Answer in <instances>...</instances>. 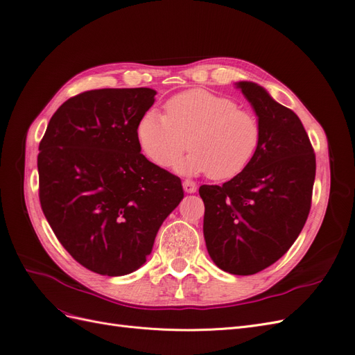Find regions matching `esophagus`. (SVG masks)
<instances>
[{"label": "esophagus", "mask_w": 355, "mask_h": 355, "mask_svg": "<svg viewBox=\"0 0 355 355\" xmlns=\"http://www.w3.org/2000/svg\"><path fill=\"white\" fill-rule=\"evenodd\" d=\"M184 191L187 192V194H194V192L197 191V184L196 182H192V180H184Z\"/></svg>", "instance_id": "esophagus-1"}]
</instances>
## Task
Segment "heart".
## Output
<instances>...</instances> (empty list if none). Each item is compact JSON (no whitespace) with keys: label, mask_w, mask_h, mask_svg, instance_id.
Masks as SVG:
<instances>
[{"label":"heart","mask_w":355,"mask_h":355,"mask_svg":"<svg viewBox=\"0 0 355 355\" xmlns=\"http://www.w3.org/2000/svg\"><path fill=\"white\" fill-rule=\"evenodd\" d=\"M136 136L146 157L159 167L175 164L188 146L192 153L176 164L179 173L207 171L213 180H228L252 163L262 127L253 112L239 108L228 96L194 89L167 101L166 115L155 108L145 111Z\"/></svg>","instance_id":"b5f03b06"}]
</instances>
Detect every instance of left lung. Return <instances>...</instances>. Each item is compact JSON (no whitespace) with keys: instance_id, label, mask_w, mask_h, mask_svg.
I'll list each match as a JSON object with an SVG mask.
<instances>
[{"instance_id":"obj_1","label":"left lung","mask_w":355,"mask_h":355,"mask_svg":"<svg viewBox=\"0 0 355 355\" xmlns=\"http://www.w3.org/2000/svg\"><path fill=\"white\" fill-rule=\"evenodd\" d=\"M262 127L252 163L223 185L200 187L202 232L218 268L252 275L272 265L302 231L311 209L315 155L299 116L262 85L239 81Z\"/></svg>"}]
</instances>
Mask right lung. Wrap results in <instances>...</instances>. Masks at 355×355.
<instances>
[{
    "instance_id": "obj_1",
    "label": "right lung",
    "mask_w": 355,
    "mask_h": 355,
    "mask_svg": "<svg viewBox=\"0 0 355 355\" xmlns=\"http://www.w3.org/2000/svg\"><path fill=\"white\" fill-rule=\"evenodd\" d=\"M154 89H99L68 99L40 144V202L60 244L101 275H127L153 252L182 182L141 154L136 125Z\"/></svg>"
}]
</instances>
